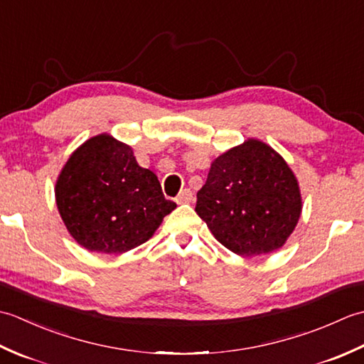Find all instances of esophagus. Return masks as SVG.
Segmentation results:
<instances>
[{
	"mask_svg": "<svg viewBox=\"0 0 364 364\" xmlns=\"http://www.w3.org/2000/svg\"><path fill=\"white\" fill-rule=\"evenodd\" d=\"M194 200V194H192L191 189H183L176 197V203H191Z\"/></svg>",
	"mask_w": 364,
	"mask_h": 364,
	"instance_id": "esophagus-1",
	"label": "esophagus"
}]
</instances>
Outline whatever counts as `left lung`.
I'll return each instance as SVG.
<instances>
[{
	"mask_svg": "<svg viewBox=\"0 0 364 364\" xmlns=\"http://www.w3.org/2000/svg\"><path fill=\"white\" fill-rule=\"evenodd\" d=\"M197 214L218 241L241 257L280 249L301 213L297 178L258 139L220 154L197 192Z\"/></svg>",
	"mask_w": 364,
	"mask_h": 364,
	"instance_id": "obj_1",
	"label": "left lung"
}]
</instances>
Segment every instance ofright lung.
Returning <instances> with one entry per match:
<instances>
[{"instance_id": "obj_1", "label": "right lung", "mask_w": 364, "mask_h": 364, "mask_svg": "<svg viewBox=\"0 0 364 364\" xmlns=\"http://www.w3.org/2000/svg\"><path fill=\"white\" fill-rule=\"evenodd\" d=\"M54 194L75 241L107 255L149 241L176 208L162 194L158 176L137 164L131 146L109 134L90 137L72 153Z\"/></svg>"}]
</instances>
